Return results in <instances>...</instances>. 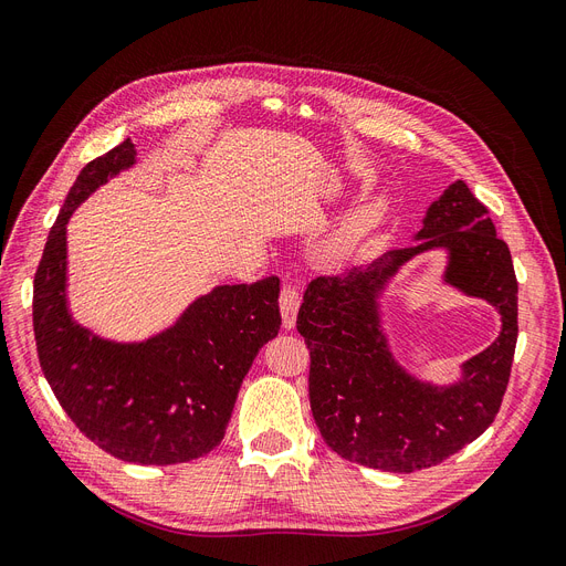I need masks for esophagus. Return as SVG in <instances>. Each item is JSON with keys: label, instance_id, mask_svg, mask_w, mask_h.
<instances>
[{"label": "esophagus", "instance_id": "esophagus-1", "mask_svg": "<svg viewBox=\"0 0 566 566\" xmlns=\"http://www.w3.org/2000/svg\"><path fill=\"white\" fill-rule=\"evenodd\" d=\"M301 307V291L293 284H284L280 291V312H282V324L284 328H293L296 324V314Z\"/></svg>", "mask_w": 566, "mask_h": 566}]
</instances>
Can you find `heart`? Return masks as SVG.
Returning <instances> with one entry per match:
<instances>
[{"instance_id": "1", "label": "heart", "mask_w": 566, "mask_h": 566, "mask_svg": "<svg viewBox=\"0 0 566 566\" xmlns=\"http://www.w3.org/2000/svg\"><path fill=\"white\" fill-rule=\"evenodd\" d=\"M381 212H384V203L379 199H370V201L360 203L347 219H344V224L337 231L335 242L347 244V242L360 238L365 231H370L379 222Z\"/></svg>"}]
</instances>
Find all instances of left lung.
Returning a JSON list of instances; mask_svg holds the SVG:
<instances>
[{"mask_svg":"<svg viewBox=\"0 0 566 566\" xmlns=\"http://www.w3.org/2000/svg\"><path fill=\"white\" fill-rule=\"evenodd\" d=\"M419 244L392 250L347 275L307 284L296 328L310 349V405L326 444L349 462L409 474L444 462L495 421L518 339V282L488 208L462 180L428 208ZM452 254L448 281L503 314L501 337L439 389L409 378L378 331L376 291L411 255Z\"/></svg>","mask_w":566,"mask_h":566,"instance_id":"left-lung-1","label":"left lung"}]
</instances>
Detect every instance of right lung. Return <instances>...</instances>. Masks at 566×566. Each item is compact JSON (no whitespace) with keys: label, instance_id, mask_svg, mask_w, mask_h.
Masks as SVG:
<instances>
[{"label":"right lung","instance_id":"1","mask_svg":"<svg viewBox=\"0 0 566 566\" xmlns=\"http://www.w3.org/2000/svg\"><path fill=\"white\" fill-rule=\"evenodd\" d=\"M127 138L73 182L34 275L41 370L76 428L106 453L136 464H176L224 439L240 384L280 331V280L217 286L166 333L140 344L92 337L66 310V222L87 196L134 164Z\"/></svg>","mask_w":566,"mask_h":566}]
</instances>
